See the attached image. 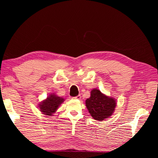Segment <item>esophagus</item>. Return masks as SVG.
Listing matches in <instances>:
<instances>
[{
  "mask_svg": "<svg viewBox=\"0 0 158 158\" xmlns=\"http://www.w3.org/2000/svg\"><path fill=\"white\" fill-rule=\"evenodd\" d=\"M73 99H81V95H77V96L74 97Z\"/></svg>",
  "mask_w": 158,
  "mask_h": 158,
  "instance_id": "34e87169",
  "label": "esophagus"
}]
</instances>
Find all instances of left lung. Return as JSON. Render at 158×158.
<instances>
[{
    "label": "left lung",
    "mask_w": 158,
    "mask_h": 158,
    "mask_svg": "<svg viewBox=\"0 0 158 158\" xmlns=\"http://www.w3.org/2000/svg\"><path fill=\"white\" fill-rule=\"evenodd\" d=\"M116 104L115 99L103 94L98 89L91 91L90 98L85 100V106L91 116L98 121H104L111 116Z\"/></svg>",
    "instance_id": "left-lung-1"
}]
</instances>
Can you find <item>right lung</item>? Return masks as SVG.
Masks as SVG:
<instances>
[{"label":"right lung","mask_w":158,"mask_h":158,"mask_svg":"<svg viewBox=\"0 0 158 158\" xmlns=\"http://www.w3.org/2000/svg\"><path fill=\"white\" fill-rule=\"evenodd\" d=\"M64 101L63 98L57 96L54 94H50L46 99L39 104L40 111L45 115L52 116Z\"/></svg>","instance_id":"add662e5"}]
</instances>
